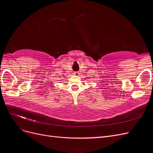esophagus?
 <instances>
[{"mask_svg":"<svg viewBox=\"0 0 153 153\" xmlns=\"http://www.w3.org/2000/svg\"><path fill=\"white\" fill-rule=\"evenodd\" d=\"M73 74H74V75H75V76H78V75H79V73H78V71L74 72V73H73Z\"/></svg>","mask_w":153,"mask_h":153,"instance_id":"1","label":"esophagus"}]
</instances>
